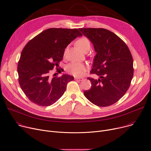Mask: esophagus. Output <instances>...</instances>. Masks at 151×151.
<instances>
[{"label": "esophagus", "mask_w": 151, "mask_h": 151, "mask_svg": "<svg viewBox=\"0 0 151 151\" xmlns=\"http://www.w3.org/2000/svg\"><path fill=\"white\" fill-rule=\"evenodd\" d=\"M74 79L76 80V81H77L78 82H80V81H82L83 78H82V77H74Z\"/></svg>", "instance_id": "34e87169"}]
</instances>
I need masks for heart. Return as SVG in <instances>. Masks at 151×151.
Wrapping results in <instances>:
<instances>
[{"label":"heart","mask_w":151,"mask_h":151,"mask_svg":"<svg viewBox=\"0 0 151 151\" xmlns=\"http://www.w3.org/2000/svg\"><path fill=\"white\" fill-rule=\"evenodd\" d=\"M76 45L82 51L85 52L87 50H89L90 48V42L87 38L82 37L76 41ZM65 52L66 50L65 53ZM66 69L69 74H71L75 77H81L86 72L87 66L85 64L82 63H72L66 66Z\"/></svg>","instance_id":"b5f03b06"}]
</instances>
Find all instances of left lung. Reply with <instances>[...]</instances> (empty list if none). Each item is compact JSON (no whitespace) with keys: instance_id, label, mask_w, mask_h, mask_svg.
<instances>
[{"instance_id":"8db88e82","label":"left lung","mask_w":151,"mask_h":151,"mask_svg":"<svg viewBox=\"0 0 151 151\" xmlns=\"http://www.w3.org/2000/svg\"><path fill=\"white\" fill-rule=\"evenodd\" d=\"M80 31L93 44L97 52L91 74L92 86L84 91L86 98L99 107H107L125 94L134 76L133 58L127 46L116 34L102 28H81Z\"/></svg>"}]
</instances>
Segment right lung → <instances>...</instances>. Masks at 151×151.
<instances>
[{"mask_svg":"<svg viewBox=\"0 0 151 151\" xmlns=\"http://www.w3.org/2000/svg\"><path fill=\"white\" fill-rule=\"evenodd\" d=\"M82 36L77 29L51 28L42 32L27 43L17 65L18 81L22 90L33 103L49 106L57 102L74 77L63 74L52 77L50 73L62 60L68 44ZM54 74L53 76H55Z\"/></svg>","mask_w":151,"mask_h":151,"instance_id":"1","label":"right lung"}]
</instances>
